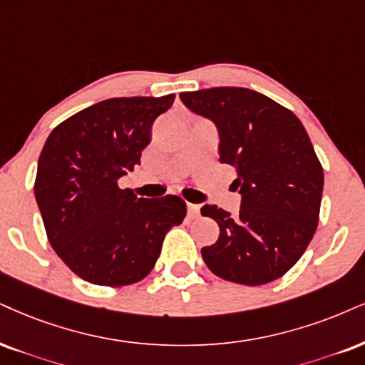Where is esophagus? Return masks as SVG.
<instances>
[{"label":"esophagus","instance_id":"obj_1","mask_svg":"<svg viewBox=\"0 0 365 365\" xmlns=\"http://www.w3.org/2000/svg\"><path fill=\"white\" fill-rule=\"evenodd\" d=\"M187 215H190V218H196L200 215V205L187 203Z\"/></svg>","mask_w":365,"mask_h":365}]
</instances>
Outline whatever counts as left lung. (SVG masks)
<instances>
[{
    "label": "left lung",
    "mask_w": 365,
    "mask_h": 365,
    "mask_svg": "<svg viewBox=\"0 0 365 365\" xmlns=\"http://www.w3.org/2000/svg\"><path fill=\"white\" fill-rule=\"evenodd\" d=\"M192 113L213 121L220 160L235 165L238 215L215 205L201 208L220 237L203 247L210 271L238 284L259 286L298 262L317 232L323 169L307 130L292 111L247 88L181 93Z\"/></svg>",
    "instance_id": "obj_1"
}]
</instances>
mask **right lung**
Masks as SVG:
<instances>
[{"instance_id":"add662e5","label":"right lung","mask_w":365,"mask_h":365,"mask_svg":"<svg viewBox=\"0 0 365 365\" xmlns=\"http://www.w3.org/2000/svg\"><path fill=\"white\" fill-rule=\"evenodd\" d=\"M168 96L111 98L62 121L38 159L35 200L56 254L84 281L127 286L147 276L165 233L186 217L179 196L145 200L118 187L140 164Z\"/></svg>"}]
</instances>
